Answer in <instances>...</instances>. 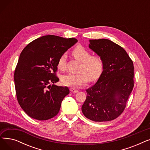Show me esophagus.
Returning <instances> with one entry per match:
<instances>
[{"label": "esophagus", "mask_w": 150, "mask_h": 150, "mask_svg": "<svg viewBox=\"0 0 150 150\" xmlns=\"http://www.w3.org/2000/svg\"><path fill=\"white\" fill-rule=\"evenodd\" d=\"M70 90L71 92H73V93H77V92H78V91L76 90L75 88H70Z\"/></svg>", "instance_id": "esophagus-1"}]
</instances>
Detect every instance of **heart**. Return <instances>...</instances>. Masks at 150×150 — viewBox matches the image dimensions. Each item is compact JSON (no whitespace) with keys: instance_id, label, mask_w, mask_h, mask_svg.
<instances>
[{"instance_id":"1","label":"heart","mask_w":150,"mask_h":150,"mask_svg":"<svg viewBox=\"0 0 150 150\" xmlns=\"http://www.w3.org/2000/svg\"><path fill=\"white\" fill-rule=\"evenodd\" d=\"M74 57L81 62L78 74H69L62 76L61 81L67 86L80 88L83 87L88 81L96 80L101 75L104 69L103 59L98 55H92L90 51L82 46H78L72 51ZM67 56L65 53L62 54L58 61V67L64 70L66 66Z\"/></svg>"}]
</instances>
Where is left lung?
Wrapping results in <instances>:
<instances>
[{"label": "left lung", "instance_id": "left-lung-1", "mask_svg": "<svg viewBox=\"0 0 150 150\" xmlns=\"http://www.w3.org/2000/svg\"><path fill=\"white\" fill-rule=\"evenodd\" d=\"M89 41V48L103 59L104 69L97 82L86 89L81 110L91 120L111 121L124 111L133 89V62L124 49L109 39Z\"/></svg>", "mask_w": 150, "mask_h": 150}]
</instances>
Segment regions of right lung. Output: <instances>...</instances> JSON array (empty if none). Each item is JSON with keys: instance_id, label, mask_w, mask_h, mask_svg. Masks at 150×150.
Here are the masks:
<instances>
[{"instance_id": "add662e5", "label": "right lung", "mask_w": 150, "mask_h": 150, "mask_svg": "<svg viewBox=\"0 0 150 150\" xmlns=\"http://www.w3.org/2000/svg\"><path fill=\"white\" fill-rule=\"evenodd\" d=\"M77 41L47 35L35 39L22 51L14 70V85L18 103L29 117L46 120L58 114L69 89L50 84L59 81V58Z\"/></svg>"}]
</instances>
